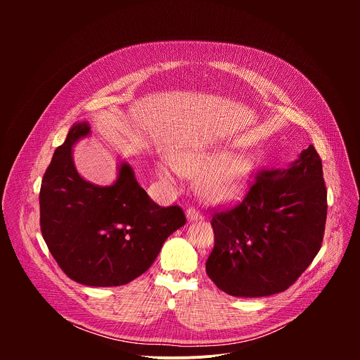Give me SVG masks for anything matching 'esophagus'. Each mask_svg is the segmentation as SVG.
<instances>
[{
  "mask_svg": "<svg viewBox=\"0 0 360 360\" xmlns=\"http://www.w3.org/2000/svg\"><path fill=\"white\" fill-rule=\"evenodd\" d=\"M186 217H188L189 221H199V219H202V215L198 211H195L193 208H189L186 211Z\"/></svg>",
  "mask_w": 360,
  "mask_h": 360,
  "instance_id": "34e87169",
  "label": "esophagus"
}]
</instances>
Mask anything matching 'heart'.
I'll return each instance as SVG.
<instances>
[{
  "instance_id": "1",
  "label": "heart",
  "mask_w": 360,
  "mask_h": 360,
  "mask_svg": "<svg viewBox=\"0 0 360 360\" xmlns=\"http://www.w3.org/2000/svg\"><path fill=\"white\" fill-rule=\"evenodd\" d=\"M175 167L198 178V191L203 199L212 203H229L245 191L252 172V161L246 155H226L225 152H181ZM162 179L172 182V171L168 165L160 167Z\"/></svg>"
}]
</instances>
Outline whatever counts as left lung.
<instances>
[{"label":"left lung","mask_w":360,"mask_h":360,"mask_svg":"<svg viewBox=\"0 0 360 360\" xmlns=\"http://www.w3.org/2000/svg\"><path fill=\"white\" fill-rule=\"evenodd\" d=\"M328 195L322 160L309 145L288 169H262L243 199L214 208L207 274L225 293L262 297L286 290L318 255Z\"/></svg>","instance_id":"1"}]
</instances>
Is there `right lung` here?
<instances>
[{"instance_id":"obj_1","label":"right lung","mask_w":360,"mask_h":360,"mask_svg":"<svg viewBox=\"0 0 360 360\" xmlns=\"http://www.w3.org/2000/svg\"><path fill=\"white\" fill-rule=\"evenodd\" d=\"M89 134L77 122L48 165L39 191L42 238L64 274L88 286H121L149 269L167 240L185 225L178 205L160 207L121 164L111 186L82 179L72 145Z\"/></svg>"}]
</instances>
